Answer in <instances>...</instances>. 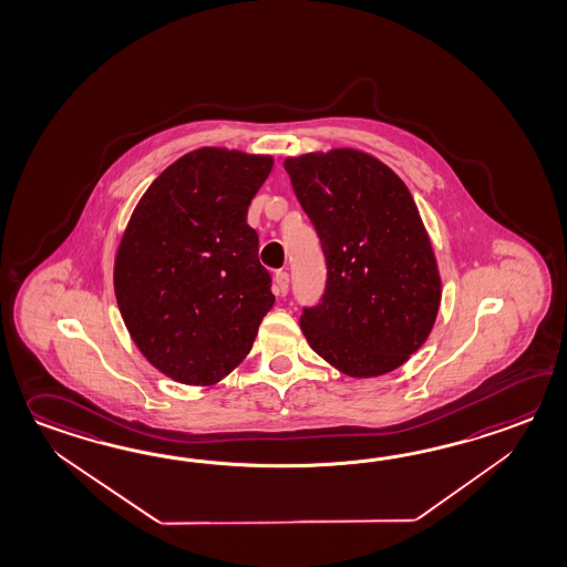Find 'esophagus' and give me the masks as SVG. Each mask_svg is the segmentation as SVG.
Returning <instances> with one entry per match:
<instances>
[{
  "label": "esophagus",
  "instance_id": "obj_1",
  "mask_svg": "<svg viewBox=\"0 0 567 567\" xmlns=\"http://www.w3.org/2000/svg\"><path fill=\"white\" fill-rule=\"evenodd\" d=\"M275 292L278 297H285L289 292V275L285 270H278L275 275Z\"/></svg>",
  "mask_w": 567,
  "mask_h": 567
}]
</instances>
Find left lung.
<instances>
[{
  "label": "left lung",
  "instance_id": "left-lung-1",
  "mask_svg": "<svg viewBox=\"0 0 567 567\" xmlns=\"http://www.w3.org/2000/svg\"><path fill=\"white\" fill-rule=\"evenodd\" d=\"M285 171L321 239L326 295L302 309L315 353L352 378L389 374L431 333L441 278L401 176L353 148L289 156Z\"/></svg>",
  "mask_w": 567,
  "mask_h": 567
}]
</instances>
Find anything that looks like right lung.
<instances>
[{
	"mask_svg": "<svg viewBox=\"0 0 567 567\" xmlns=\"http://www.w3.org/2000/svg\"><path fill=\"white\" fill-rule=\"evenodd\" d=\"M272 156L205 146L164 168L115 254L114 290L142 355L176 382L209 386L252 350L275 305L246 224Z\"/></svg>",
	"mask_w": 567,
	"mask_h": 567,
	"instance_id": "obj_1",
	"label": "right lung"
}]
</instances>
